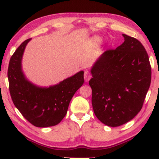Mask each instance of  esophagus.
I'll return each instance as SVG.
<instances>
[{
    "label": "esophagus",
    "instance_id": "esophagus-1",
    "mask_svg": "<svg viewBox=\"0 0 159 159\" xmlns=\"http://www.w3.org/2000/svg\"><path fill=\"white\" fill-rule=\"evenodd\" d=\"M84 80H85L86 82H88L90 79L91 78V75L90 72H89L88 71H84Z\"/></svg>",
    "mask_w": 159,
    "mask_h": 159
}]
</instances>
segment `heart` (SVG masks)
Returning a JSON list of instances; mask_svg holds the SVG:
<instances>
[{
    "mask_svg": "<svg viewBox=\"0 0 159 159\" xmlns=\"http://www.w3.org/2000/svg\"><path fill=\"white\" fill-rule=\"evenodd\" d=\"M93 40L94 41L95 43H99L101 42L102 38H101V37H100V36H95V37H93Z\"/></svg>",
    "mask_w": 159,
    "mask_h": 159,
    "instance_id": "heart-1",
    "label": "heart"
}]
</instances>
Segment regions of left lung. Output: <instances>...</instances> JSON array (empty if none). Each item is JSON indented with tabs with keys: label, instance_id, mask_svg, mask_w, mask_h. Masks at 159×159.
<instances>
[{
	"label": "left lung",
	"instance_id": "obj_1",
	"mask_svg": "<svg viewBox=\"0 0 159 159\" xmlns=\"http://www.w3.org/2000/svg\"><path fill=\"white\" fill-rule=\"evenodd\" d=\"M106 51L91 69L92 105L95 116L109 127H119L140 112L151 81V67L145 48L136 38Z\"/></svg>",
	"mask_w": 159,
	"mask_h": 159
}]
</instances>
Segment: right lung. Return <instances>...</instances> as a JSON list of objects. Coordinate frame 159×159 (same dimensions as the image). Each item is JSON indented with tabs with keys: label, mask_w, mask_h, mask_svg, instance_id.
Masks as SVG:
<instances>
[{
	"label": "right lung",
	"mask_w": 159,
	"mask_h": 159,
	"mask_svg": "<svg viewBox=\"0 0 159 159\" xmlns=\"http://www.w3.org/2000/svg\"><path fill=\"white\" fill-rule=\"evenodd\" d=\"M27 39L19 45L11 58L8 79L11 97L22 116L38 127L58 125L66 116L73 95L84 83V71L48 88L37 86L30 82L21 69V59Z\"/></svg>",
	"instance_id": "obj_1"
}]
</instances>
